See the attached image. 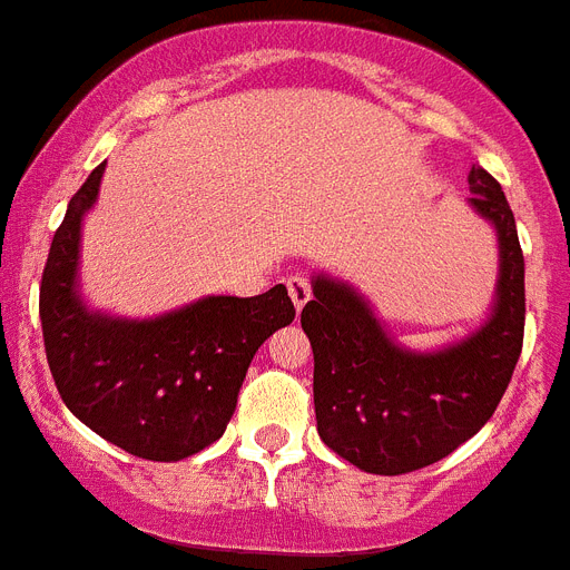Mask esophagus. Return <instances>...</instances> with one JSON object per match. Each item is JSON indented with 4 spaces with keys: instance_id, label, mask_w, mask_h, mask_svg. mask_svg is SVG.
<instances>
[{
    "instance_id": "esophagus-1",
    "label": "esophagus",
    "mask_w": 570,
    "mask_h": 570,
    "mask_svg": "<svg viewBox=\"0 0 570 570\" xmlns=\"http://www.w3.org/2000/svg\"><path fill=\"white\" fill-rule=\"evenodd\" d=\"M285 285H288V294H291V303H294V308L299 312L308 299H312V282L305 279L303 274H294L285 279Z\"/></svg>"
}]
</instances>
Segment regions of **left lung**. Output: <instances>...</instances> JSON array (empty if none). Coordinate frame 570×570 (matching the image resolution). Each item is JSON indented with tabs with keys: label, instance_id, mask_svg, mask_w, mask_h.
Returning a JSON list of instances; mask_svg holds the SVG:
<instances>
[{
	"label": "left lung",
	"instance_id": "8db88e82",
	"mask_svg": "<svg viewBox=\"0 0 570 570\" xmlns=\"http://www.w3.org/2000/svg\"><path fill=\"white\" fill-rule=\"evenodd\" d=\"M472 209L498 233L492 314L478 332L436 352L404 350L358 291L317 274L303 308L314 350L317 434L370 474L425 469L472 440L495 413L524 341V256L501 183L469 171Z\"/></svg>",
	"mask_w": 570,
	"mask_h": 570
}]
</instances>
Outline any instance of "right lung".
Wrapping results in <instances>:
<instances>
[{
    "instance_id": "obj_1",
    "label": "right lung",
    "mask_w": 570,
    "mask_h": 570,
    "mask_svg": "<svg viewBox=\"0 0 570 570\" xmlns=\"http://www.w3.org/2000/svg\"><path fill=\"white\" fill-rule=\"evenodd\" d=\"M107 163L69 200L40 282L46 358L66 407L107 443L142 460L191 458L233 420L253 355L294 320L288 288L204 296L154 320L89 312L78 294L81 220Z\"/></svg>"
}]
</instances>
